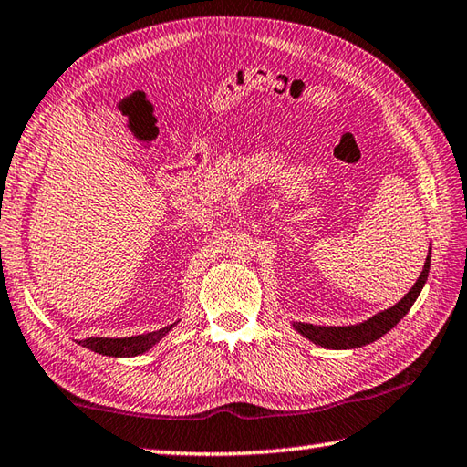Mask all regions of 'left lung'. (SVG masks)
I'll return each mask as SVG.
<instances>
[{
	"label": "left lung",
	"instance_id": "obj_1",
	"mask_svg": "<svg viewBox=\"0 0 467 467\" xmlns=\"http://www.w3.org/2000/svg\"><path fill=\"white\" fill-rule=\"evenodd\" d=\"M429 265H431V253L425 261V267L419 275L417 283L410 287L409 294L399 301L397 306L390 309L377 314L370 317L368 322L358 324V326H348V327H326V326H312V324H294L299 334L309 337L314 344L324 346V348H334V350H350V348H360V346H367L374 340H379L380 336H385L389 330H392L403 316L409 312L410 306L415 304V299L421 294V289L429 275Z\"/></svg>",
	"mask_w": 467,
	"mask_h": 467
}]
</instances>
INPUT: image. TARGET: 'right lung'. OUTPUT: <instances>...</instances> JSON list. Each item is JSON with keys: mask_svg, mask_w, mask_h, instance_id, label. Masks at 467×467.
Listing matches in <instances>:
<instances>
[{"mask_svg": "<svg viewBox=\"0 0 467 467\" xmlns=\"http://www.w3.org/2000/svg\"><path fill=\"white\" fill-rule=\"evenodd\" d=\"M171 327L173 326H168L161 327L158 332L131 337H87V340H80L78 344L103 356H115V358H119V356H137L150 350L155 342H160V337H163L171 330Z\"/></svg>", "mask_w": 467, "mask_h": 467, "instance_id": "right-lung-1", "label": "right lung"}]
</instances>
